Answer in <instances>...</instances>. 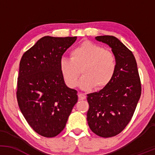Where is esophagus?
Returning <instances> with one entry per match:
<instances>
[{
    "mask_svg": "<svg viewBox=\"0 0 155 155\" xmlns=\"http://www.w3.org/2000/svg\"><path fill=\"white\" fill-rule=\"evenodd\" d=\"M78 96H79V100H84L86 98V95L84 93H81V92H79Z\"/></svg>",
    "mask_w": 155,
    "mask_h": 155,
    "instance_id": "esophagus-1",
    "label": "esophagus"
}]
</instances>
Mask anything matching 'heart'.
I'll return each instance as SVG.
<instances>
[{
    "label": "heart",
    "instance_id": "heart-1",
    "mask_svg": "<svg viewBox=\"0 0 155 155\" xmlns=\"http://www.w3.org/2000/svg\"><path fill=\"white\" fill-rule=\"evenodd\" d=\"M71 59L62 58L60 70L69 87H75L82 70L79 86L84 90H101L109 84L116 74L117 61L113 52L91 41H84L72 49Z\"/></svg>",
    "mask_w": 155,
    "mask_h": 155
}]
</instances>
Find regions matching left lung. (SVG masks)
<instances>
[{"label":"left lung","mask_w":155,"mask_h":155,"mask_svg":"<svg viewBox=\"0 0 155 155\" xmlns=\"http://www.w3.org/2000/svg\"><path fill=\"white\" fill-rule=\"evenodd\" d=\"M107 44L116 56V74L109 84L87 95L90 108L87 120L97 136L109 138L118 135L131 120L141 95V84L133 54L113 35L95 37Z\"/></svg>","instance_id":"1"}]
</instances>
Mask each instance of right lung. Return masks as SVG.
<instances>
[{"label":"right lung","mask_w":155,"mask_h":155,"mask_svg":"<svg viewBox=\"0 0 155 155\" xmlns=\"http://www.w3.org/2000/svg\"><path fill=\"white\" fill-rule=\"evenodd\" d=\"M77 37L44 36L21 58L17 99L29 125L47 138L58 136L65 127L77 91L65 85L60 60Z\"/></svg>","instance_id":"1"}]
</instances>
